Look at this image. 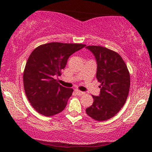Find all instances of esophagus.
<instances>
[{
    "instance_id": "obj_1",
    "label": "esophagus",
    "mask_w": 152,
    "mask_h": 152,
    "mask_svg": "<svg viewBox=\"0 0 152 152\" xmlns=\"http://www.w3.org/2000/svg\"><path fill=\"white\" fill-rule=\"evenodd\" d=\"M75 93H76V95H78V96H82V95L85 94V93L82 91H80V90H75Z\"/></svg>"
}]
</instances>
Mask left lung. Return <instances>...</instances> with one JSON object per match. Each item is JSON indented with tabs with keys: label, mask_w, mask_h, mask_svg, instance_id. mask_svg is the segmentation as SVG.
Instances as JSON below:
<instances>
[{
	"label": "left lung",
	"mask_w": 152,
	"mask_h": 152,
	"mask_svg": "<svg viewBox=\"0 0 152 152\" xmlns=\"http://www.w3.org/2000/svg\"><path fill=\"white\" fill-rule=\"evenodd\" d=\"M96 59V79L101 83L99 96H93V103L86 109L90 117L104 121L115 115L125 104L130 87V75L121 56L105 47L89 45Z\"/></svg>",
	"instance_id": "1"
}]
</instances>
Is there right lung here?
I'll list each match as a JSON object with an SVG mask.
<instances>
[{
  "instance_id": "right-lung-1",
  "label": "right lung",
  "mask_w": 152,
  "mask_h": 152,
  "mask_svg": "<svg viewBox=\"0 0 152 152\" xmlns=\"http://www.w3.org/2000/svg\"><path fill=\"white\" fill-rule=\"evenodd\" d=\"M84 44L50 42L34 49L23 72V85L27 99L41 115L50 117L66 107L73 90L62 87L55 79L66 66L69 56Z\"/></svg>"
}]
</instances>
